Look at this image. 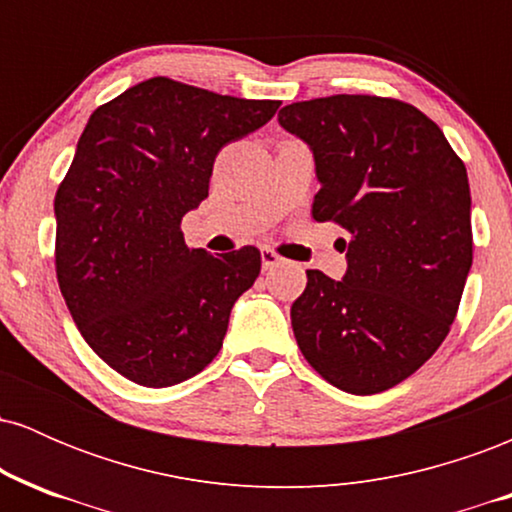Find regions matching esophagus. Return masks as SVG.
Returning <instances> with one entry per match:
<instances>
[{
    "label": "esophagus",
    "instance_id": "obj_1",
    "mask_svg": "<svg viewBox=\"0 0 512 512\" xmlns=\"http://www.w3.org/2000/svg\"><path fill=\"white\" fill-rule=\"evenodd\" d=\"M260 255H262V269H264V272H269V269H274L276 264H281V257L276 255L274 250L262 248V250H260Z\"/></svg>",
    "mask_w": 512,
    "mask_h": 512
}]
</instances>
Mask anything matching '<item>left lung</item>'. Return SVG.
Listing matches in <instances>:
<instances>
[{
	"instance_id": "1",
	"label": "left lung",
	"mask_w": 512,
	"mask_h": 512,
	"mask_svg": "<svg viewBox=\"0 0 512 512\" xmlns=\"http://www.w3.org/2000/svg\"><path fill=\"white\" fill-rule=\"evenodd\" d=\"M279 125L313 151V219L349 233L342 279L305 272L296 342L339 390H390L436 354L457 315L472 267L467 168L436 122L392 98L291 103Z\"/></svg>"
}]
</instances>
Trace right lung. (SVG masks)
I'll return each instance as SVG.
<instances>
[{"mask_svg":"<svg viewBox=\"0 0 512 512\" xmlns=\"http://www.w3.org/2000/svg\"><path fill=\"white\" fill-rule=\"evenodd\" d=\"M279 105L154 76L88 117L55 197L57 281L86 344L132 383L178 385L221 351L260 250L187 248L180 221L216 154Z\"/></svg>","mask_w":512,"mask_h":512,"instance_id":"obj_1","label":"right lung"}]
</instances>
